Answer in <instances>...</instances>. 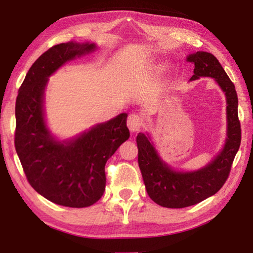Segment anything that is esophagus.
Here are the masks:
<instances>
[{
  "mask_svg": "<svg viewBox=\"0 0 253 253\" xmlns=\"http://www.w3.org/2000/svg\"><path fill=\"white\" fill-rule=\"evenodd\" d=\"M127 126L129 128V130L132 132L138 131L143 126L142 117H139L138 115L136 114H130L127 118Z\"/></svg>",
  "mask_w": 253,
  "mask_h": 253,
  "instance_id": "obj_1",
  "label": "esophagus"
}]
</instances>
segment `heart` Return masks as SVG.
Listing matches in <instances>:
<instances>
[{"mask_svg": "<svg viewBox=\"0 0 253 253\" xmlns=\"http://www.w3.org/2000/svg\"><path fill=\"white\" fill-rule=\"evenodd\" d=\"M156 69H157L158 71L164 70V69H165V65H164V63H161V65H158V66L156 67Z\"/></svg>", "mask_w": 253, "mask_h": 253, "instance_id": "1", "label": "heart"}]
</instances>
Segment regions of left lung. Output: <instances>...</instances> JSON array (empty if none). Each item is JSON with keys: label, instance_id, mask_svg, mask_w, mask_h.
Here are the masks:
<instances>
[{"label": "left lung", "instance_id": "obj_1", "mask_svg": "<svg viewBox=\"0 0 253 253\" xmlns=\"http://www.w3.org/2000/svg\"><path fill=\"white\" fill-rule=\"evenodd\" d=\"M187 61L194 63V75L191 80H196L200 77H211L224 91L228 104V138L222 152L210 164L195 172L184 173L169 169L161 160L149 142V137L142 132L137 135L138 165L147 193L154 202L169 209L191 207L215 194L228 179L241 143L238 95L233 83L219 60L212 53L198 51L188 55Z\"/></svg>", "mask_w": 253, "mask_h": 253}]
</instances>
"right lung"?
<instances>
[{
    "label": "right lung",
    "instance_id": "right-lung-1",
    "mask_svg": "<svg viewBox=\"0 0 253 253\" xmlns=\"http://www.w3.org/2000/svg\"><path fill=\"white\" fill-rule=\"evenodd\" d=\"M95 49L89 42L53 45L30 68L15 102L14 144L28 182L46 200L68 208L90 207L101 198L106 162L129 138L127 114L63 143L46 128L43 95L48 77L63 63Z\"/></svg>",
    "mask_w": 253,
    "mask_h": 253
}]
</instances>
